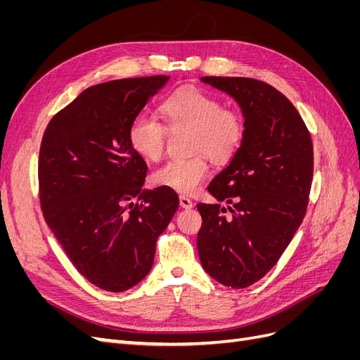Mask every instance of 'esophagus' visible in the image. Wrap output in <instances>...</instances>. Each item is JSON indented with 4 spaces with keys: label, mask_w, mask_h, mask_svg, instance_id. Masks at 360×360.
Returning a JSON list of instances; mask_svg holds the SVG:
<instances>
[{
    "label": "esophagus",
    "mask_w": 360,
    "mask_h": 360,
    "mask_svg": "<svg viewBox=\"0 0 360 360\" xmlns=\"http://www.w3.org/2000/svg\"><path fill=\"white\" fill-rule=\"evenodd\" d=\"M180 205L183 207V209H192L193 207V201L191 200V198H188V197H180Z\"/></svg>",
    "instance_id": "34e87169"
}]
</instances>
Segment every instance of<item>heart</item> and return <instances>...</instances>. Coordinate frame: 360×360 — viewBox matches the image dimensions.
<instances>
[{
    "label": "heart",
    "mask_w": 360,
    "mask_h": 360,
    "mask_svg": "<svg viewBox=\"0 0 360 360\" xmlns=\"http://www.w3.org/2000/svg\"><path fill=\"white\" fill-rule=\"evenodd\" d=\"M163 123L147 115L136 117L129 129V143L147 160H159L168 143V130H191L192 151H204L213 160L230 159L240 147L245 132V117L236 108L222 106L210 93L198 89H183L171 94L159 106ZM210 172L204 155L188 159H172L159 168L153 181L158 186L192 193Z\"/></svg>",
    "instance_id": "obj_1"
}]
</instances>
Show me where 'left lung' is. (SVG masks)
Instances as JSON below:
<instances>
[{"mask_svg":"<svg viewBox=\"0 0 360 360\" xmlns=\"http://www.w3.org/2000/svg\"><path fill=\"white\" fill-rule=\"evenodd\" d=\"M230 94L246 132L230 165L210 181L217 201L197 204L202 217L197 246L201 264L225 287L246 288L274 267L300 226L309 198L314 148L294 105L274 86L252 78L204 76Z\"/></svg>","mask_w":360,"mask_h":360,"instance_id":"left-lung-1","label":"left lung"}]
</instances>
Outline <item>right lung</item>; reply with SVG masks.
I'll return each instance as SVG.
<instances>
[{"label": "right lung", "mask_w": 360, "mask_h": 360, "mask_svg": "<svg viewBox=\"0 0 360 360\" xmlns=\"http://www.w3.org/2000/svg\"><path fill=\"white\" fill-rule=\"evenodd\" d=\"M168 79L93 85L52 117L41 138L43 217L79 274L105 291H126L148 275L158 237L179 209L174 191L143 189L147 163L129 143L130 124Z\"/></svg>", "instance_id": "1"}]
</instances>
